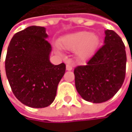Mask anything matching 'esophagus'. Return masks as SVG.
<instances>
[{
    "label": "esophagus",
    "mask_w": 132,
    "mask_h": 132,
    "mask_svg": "<svg viewBox=\"0 0 132 132\" xmlns=\"http://www.w3.org/2000/svg\"><path fill=\"white\" fill-rule=\"evenodd\" d=\"M72 66L70 63H67V64H66V70L70 71V70H72Z\"/></svg>",
    "instance_id": "34e87169"
}]
</instances>
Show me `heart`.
<instances>
[{
    "mask_svg": "<svg viewBox=\"0 0 132 132\" xmlns=\"http://www.w3.org/2000/svg\"><path fill=\"white\" fill-rule=\"evenodd\" d=\"M60 43V46L66 50H74L78 49V55L85 58L93 52L98 43V38L95 34L89 31H79L63 37Z\"/></svg>",
    "mask_w": 132,
    "mask_h": 132,
    "instance_id": "obj_1",
    "label": "heart"
}]
</instances>
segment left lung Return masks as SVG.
Masks as SVG:
<instances>
[{"label": "left lung", "mask_w": 132, "mask_h": 132, "mask_svg": "<svg viewBox=\"0 0 132 132\" xmlns=\"http://www.w3.org/2000/svg\"><path fill=\"white\" fill-rule=\"evenodd\" d=\"M104 45L87 61L74 69L77 92L86 101L101 103L112 98L121 87L126 71L122 40L113 30H105Z\"/></svg>", "instance_id": "left-lung-1"}]
</instances>
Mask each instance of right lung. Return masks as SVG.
<instances>
[{"mask_svg": "<svg viewBox=\"0 0 132 132\" xmlns=\"http://www.w3.org/2000/svg\"><path fill=\"white\" fill-rule=\"evenodd\" d=\"M45 28L31 26L14 34L7 48L5 70L16 98L31 108H45L54 101L66 72L65 63L50 62L52 47Z\"/></svg>", "mask_w": 132, "mask_h": 132, "instance_id": "right-lung-1", "label": "right lung"}]
</instances>
